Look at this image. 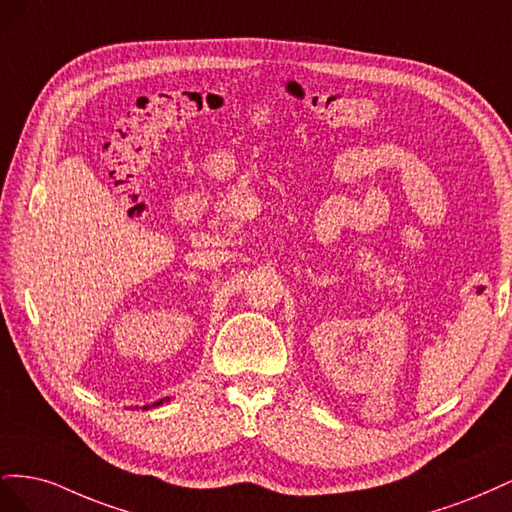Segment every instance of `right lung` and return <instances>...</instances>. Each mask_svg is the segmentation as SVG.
<instances>
[{"label":"right lung","mask_w":512,"mask_h":512,"mask_svg":"<svg viewBox=\"0 0 512 512\" xmlns=\"http://www.w3.org/2000/svg\"><path fill=\"white\" fill-rule=\"evenodd\" d=\"M164 401H170V397H164V399H158V401H153V404H149V406H143V410H149V408H156V406H162Z\"/></svg>","instance_id":"1"}]
</instances>
